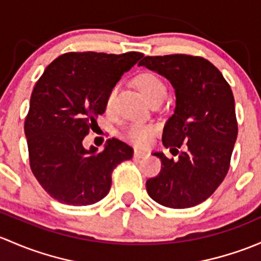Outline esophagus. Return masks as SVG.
<instances>
[{
  "label": "esophagus",
  "mask_w": 261,
  "mask_h": 261,
  "mask_svg": "<svg viewBox=\"0 0 261 261\" xmlns=\"http://www.w3.org/2000/svg\"><path fill=\"white\" fill-rule=\"evenodd\" d=\"M148 155V152L146 150H141V149H134V157L136 158H144Z\"/></svg>",
  "instance_id": "1"
}]
</instances>
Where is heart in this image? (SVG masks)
I'll list each match as a JSON object with an SVG mask.
<instances>
[{
    "label": "heart",
    "instance_id": "1",
    "mask_svg": "<svg viewBox=\"0 0 261 261\" xmlns=\"http://www.w3.org/2000/svg\"><path fill=\"white\" fill-rule=\"evenodd\" d=\"M138 89L143 93V95L153 103V101L163 100L167 95V87L165 82L161 79L158 75L153 72H143L139 75L136 80ZM118 93V87H113L109 90L108 95L106 99V111L112 113L114 109L115 96ZM155 133V127L152 124H146V123H132L124 130V136L133 143L138 146H143L149 141L150 137Z\"/></svg>",
    "mask_w": 261,
    "mask_h": 261
}]
</instances>
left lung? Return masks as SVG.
Wrapping results in <instances>:
<instances>
[{"label": "left lung", "mask_w": 261, "mask_h": 261, "mask_svg": "<svg viewBox=\"0 0 261 261\" xmlns=\"http://www.w3.org/2000/svg\"><path fill=\"white\" fill-rule=\"evenodd\" d=\"M138 65L163 75L174 88L176 108L162 142L177 153L176 146L185 148L177 161L153 153L162 166L147 181V192L167 207H192L207 200L229 171L238 137L232 91L219 69L201 56H146Z\"/></svg>", "instance_id": "obj_1"}]
</instances>
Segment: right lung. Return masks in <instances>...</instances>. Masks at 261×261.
Listing matches in <instances>:
<instances>
[{"mask_svg":"<svg viewBox=\"0 0 261 261\" xmlns=\"http://www.w3.org/2000/svg\"><path fill=\"white\" fill-rule=\"evenodd\" d=\"M143 54L66 53L45 69L32 90L25 119L34 176L53 198L74 206L100 201L112 186V172L133 157V148L117 138L101 152L83 147L106 99L120 76Z\"/></svg>","mask_w":261,"mask_h":261,"instance_id":"right-lung-1","label":"right lung"}]
</instances>
